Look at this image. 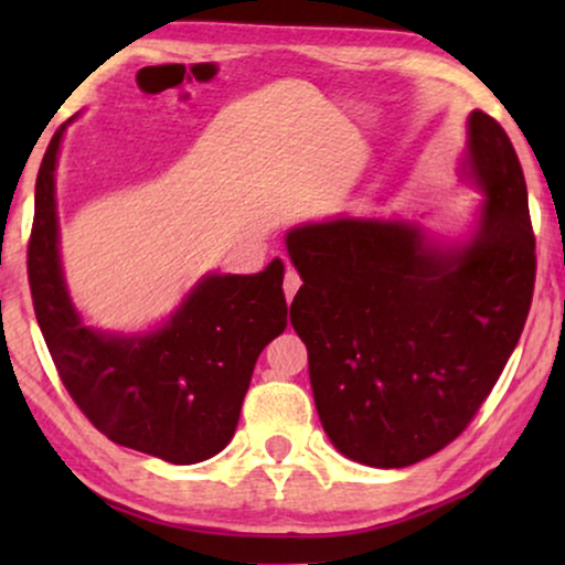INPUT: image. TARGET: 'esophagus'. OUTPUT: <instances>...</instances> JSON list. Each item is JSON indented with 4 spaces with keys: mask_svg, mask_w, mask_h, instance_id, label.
<instances>
[{
    "mask_svg": "<svg viewBox=\"0 0 565 565\" xmlns=\"http://www.w3.org/2000/svg\"><path fill=\"white\" fill-rule=\"evenodd\" d=\"M298 288H300V275L296 273V269H288V273H285V280H282V290H285V298H288V303L298 292Z\"/></svg>",
    "mask_w": 565,
    "mask_h": 565,
    "instance_id": "obj_1",
    "label": "esophagus"
}]
</instances>
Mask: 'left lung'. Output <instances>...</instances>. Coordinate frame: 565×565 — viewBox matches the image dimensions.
Wrapping results in <instances>:
<instances>
[{
  "label": "left lung",
  "mask_w": 565,
  "mask_h": 565,
  "mask_svg": "<svg viewBox=\"0 0 565 565\" xmlns=\"http://www.w3.org/2000/svg\"><path fill=\"white\" fill-rule=\"evenodd\" d=\"M468 169L486 192L466 246L408 221L292 228L290 323L308 350L319 419L347 458L406 468L460 437L514 352L535 290L527 184L504 128L468 118Z\"/></svg>",
  "instance_id": "obj_1"
}]
</instances>
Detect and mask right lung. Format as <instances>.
Instances as JSON below:
<instances>
[{"mask_svg":"<svg viewBox=\"0 0 565 565\" xmlns=\"http://www.w3.org/2000/svg\"><path fill=\"white\" fill-rule=\"evenodd\" d=\"M64 128L35 180L28 280L61 383L115 445L174 466L213 458L234 437L259 352L288 327L282 262L259 275H211L167 327L110 337L82 327L58 262L53 172Z\"/></svg>","mask_w":565,"mask_h":565,"instance_id":"add662e5","label":"right lung"}]
</instances>
